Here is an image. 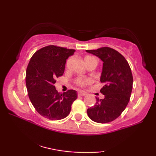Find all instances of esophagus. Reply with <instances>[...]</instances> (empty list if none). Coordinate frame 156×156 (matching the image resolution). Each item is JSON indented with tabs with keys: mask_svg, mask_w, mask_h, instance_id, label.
I'll use <instances>...</instances> for the list:
<instances>
[{
	"mask_svg": "<svg viewBox=\"0 0 156 156\" xmlns=\"http://www.w3.org/2000/svg\"><path fill=\"white\" fill-rule=\"evenodd\" d=\"M77 94H78V96H85V95L87 94L85 93V92H84V91H78Z\"/></svg>",
	"mask_w": 156,
	"mask_h": 156,
	"instance_id": "obj_1",
	"label": "esophagus"
}]
</instances>
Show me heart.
I'll use <instances>...</instances> for the list:
<instances>
[{
  "mask_svg": "<svg viewBox=\"0 0 156 156\" xmlns=\"http://www.w3.org/2000/svg\"><path fill=\"white\" fill-rule=\"evenodd\" d=\"M87 57H90V56H87ZM88 82H89V80H84V79H82V78H78V79H76L75 84L76 86H78L80 87H84Z\"/></svg>",
  "mask_w": 156,
  "mask_h": 156,
  "instance_id": "obj_1",
  "label": "heart"
}]
</instances>
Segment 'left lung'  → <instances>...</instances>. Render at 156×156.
Segmentation results:
<instances>
[{"mask_svg": "<svg viewBox=\"0 0 156 156\" xmlns=\"http://www.w3.org/2000/svg\"><path fill=\"white\" fill-rule=\"evenodd\" d=\"M87 52L103 61L100 81L104 84L100 90L104 99L97 97L96 104L87 109V114L97 123H109L118 118L129 104L133 88L131 67L125 57L113 48L104 47Z\"/></svg>", "mask_w": 156, "mask_h": 156, "instance_id": "left-lung-1", "label": "left lung"}]
</instances>
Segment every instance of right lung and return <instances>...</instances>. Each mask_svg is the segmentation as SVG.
Wrapping results in <instances>:
<instances>
[{
  "label": "right lung",
  "mask_w": 156,
  "mask_h": 156,
  "mask_svg": "<svg viewBox=\"0 0 156 156\" xmlns=\"http://www.w3.org/2000/svg\"><path fill=\"white\" fill-rule=\"evenodd\" d=\"M74 50L56 45L44 47L34 53L26 69L25 82L29 99L35 110L50 120H60L70 113L76 91L63 94L55 89L56 79L62 76L67 59Z\"/></svg>",
  "instance_id": "obj_1"
}]
</instances>
